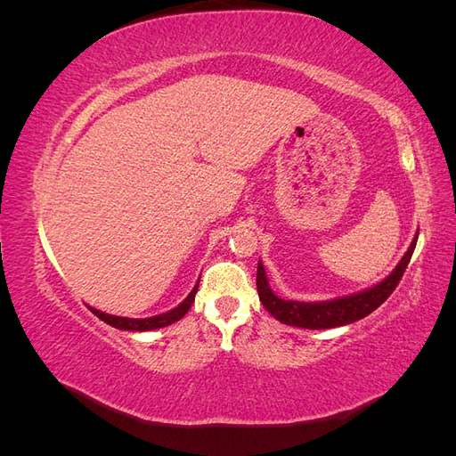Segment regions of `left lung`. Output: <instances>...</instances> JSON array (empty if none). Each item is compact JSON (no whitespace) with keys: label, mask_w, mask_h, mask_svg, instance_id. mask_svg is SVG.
<instances>
[{"label":"left lung","mask_w":456,"mask_h":456,"mask_svg":"<svg viewBox=\"0 0 456 456\" xmlns=\"http://www.w3.org/2000/svg\"><path fill=\"white\" fill-rule=\"evenodd\" d=\"M417 240H419V232L415 240L411 241L403 258L399 260V265L392 270L388 278H384L380 283L372 285L360 293L338 297L333 300H322V302H300V300L280 298L270 289L265 266H262V262L258 260V268H256L258 298L262 302V306H265L275 320L291 327L333 329V327L354 323L357 320H363L365 315L375 312L382 302L394 293V289L397 287L399 280H402V275L409 265L412 251H415Z\"/></svg>","instance_id":"8db88e82"}]
</instances>
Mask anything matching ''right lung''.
<instances>
[{"mask_svg": "<svg viewBox=\"0 0 456 456\" xmlns=\"http://www.w3.org/2000/svg\"><path fill=\"white\" fill-rule=\"evenodd\" d=\"M198 287H200V281L196 283L194 289H191V293L176 308L165 312V314H159V315L142 317V320H133V317H121V315H110V314H104V312L96 310V308H91V306L89 308L96 317H99V320H102L104 323L112 325L116 329H121V330H154V329L167 327V325H171L178 320H183L184 314L190 310V306L194 305Z\"/></svg>", "mask_w": 456, "mask_h": 456, "instance_id": "obj_1", "label": "right lung"}]
</instances>
